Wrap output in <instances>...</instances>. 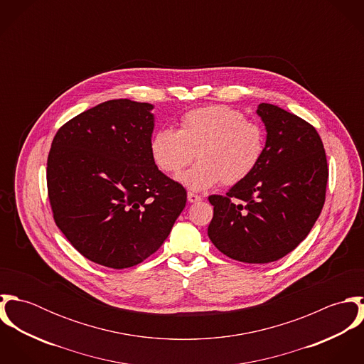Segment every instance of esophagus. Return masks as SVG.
Listing matches in <instances>:
<instances>
[{
  "mask_svg": "<svg viewBox=\"0 0 364 364\" xmlns=\"http://www.w3.org/2000/svg\"><path fill=\"white\" fill-rule=\"evenodd\" d=\"M188 200H189L191 203H196V202H200V200H202V196L198 195V193L189 192V193H188Z\"/></svg>",
  "mask_w": 364,
  "mask_h": 364,
  "instance_id": "34e87169",
  "label": "esophagus"
}]
</instances>
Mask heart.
Here are the masks:
<instances>
[{"label":"heart","mask_w":364,"mask_h":364,"mask_svg":"<svg viewBox=\"0 0 364 364\" xmlns=\"http://www.w3.org/2000/svg\"><path fill=\"white\" fill-rule=\"evenodd\" d=\"M266 149V133L259 123L240 110L217 105L186 112L179 130L162 127L150 141L156 166L178 175L195 158L199 162L181 176L192 191L217 185L234 186L245 181L259 165Z\"/></svg>","instance_id":"obj_1"}]
</instances>
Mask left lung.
<instances>
[{"label": "left lung", "instance_id": "left-lung-1", "mask_svg": "<svg viewBox=\"0 0 364 364\" xmlns=\"http://www.w3.org/2000/svg\"><path fill=\"white\" fill-rule=\"evenodd\" d=\"M266 149L258 168L225 196L211 195L208 238L231 259L269 263L310 234L325 203L328 164L322 140L304 119L260 104Z\"/></svg>", "mask_w": 364, "mask_h": 364}]
</instances>
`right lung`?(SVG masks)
<instances>
[{
    "instance_id": "1",
    "label": "right lung",
    "mask_w": 364,
    "mask_h": 364,
    "mask_svg": "<svg viewBox=\"0 0 364 364\" xmlns=\"http://www.w3.org/2000/svg\"><path fill=\"white\" fill-rule=\"evenodd\" d=\"M153 105L112 100L64 123L48 156L55 225L87 259L132 267L162 245L186 189L153 159Z\"/></svg>"
}]
</instances>
